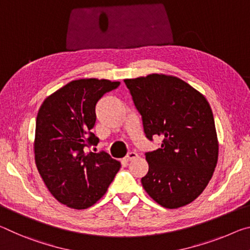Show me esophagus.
I'll use <instances>...</instances> for the list:
<instances>
[{"mask_svg":"<svg viewBox=\"0 0 250 250\" xmlns=\"http://www.w3.org/2000/svg\"><path fill=\"white\" fill-rule=\"evenodd\" d=\"M138 157V155L135 153V152H130V153H128L127 155H126L125 156V158H124V161L125 162H130V161H133V159H135V158H137Z\"/></svg>","mask_w":250,"mask_h":250,"instance_id":"obj_1","label":"esophagus"}]
</instances>
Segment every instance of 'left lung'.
<instances>
[{
  "label": "left lung",
  "instance_id": "1",
  "mask_svg": "<svg viewBox=\"0 0 250 250\" xmlns=\"http://www.w3.org/2000/svg\"><path fill=\"white\" fill-rule=\"evenodd\" d=\"M142 115L146 137H163L161 148L146 153V193L174 209L203 193L218 161L214 115L206 97L176 76L149 74L124 80Z\"/></svg>",
  "mask_w": 250,
  "mask_h": 250
}]
</instances>
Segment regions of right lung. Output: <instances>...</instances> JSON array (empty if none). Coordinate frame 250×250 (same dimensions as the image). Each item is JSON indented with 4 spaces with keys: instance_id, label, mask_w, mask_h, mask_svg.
Listing matches in <instances>:
<instances>
[{
    "instance_id": "1",
    "label": "right lung",
    "mask_w": 250,
    "mask_h": 250,
    "mask_svg": "<svg viewBox=\"0 0 250 250\" xmlns=\"http://www.w3.org/2000/svg\"><path fill=\"white\" fill-rule=\"evenodd\" d=\"M120 82L82 79L69 82L45 98L36 117L34 155L47 189L61 204L85 209L103 197L121 163L105 152L85 153L97 145L91 130L95 106Z\"/></svg>"
}]
</instances>
